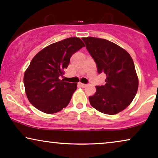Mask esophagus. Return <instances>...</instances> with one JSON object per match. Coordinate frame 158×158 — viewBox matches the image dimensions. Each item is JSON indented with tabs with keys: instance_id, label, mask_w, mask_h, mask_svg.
<instances>
[{
	"instance_id": "34e87169",
	"label": "esophagus",
	"mask_w": 158,
	"mask_h": 158,
	"mask_svg": "<svg viewBox=\"0 0 158 158\" xmlns=\"http://www.w3.org/2000/svg\"><path fill=\"white\" fill-rule=\"evenodd\" d=\"M79 85L80 86V87H85L86 86H87V85H85V84H82V83H79Z\"/></svg>"
}]
</instances>
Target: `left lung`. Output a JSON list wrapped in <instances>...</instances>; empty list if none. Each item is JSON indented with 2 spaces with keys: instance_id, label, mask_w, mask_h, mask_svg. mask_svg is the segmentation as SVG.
Wrapping results in <instances>:
<instances>
[{
  "instance_id": "1",
  "label": "left lung",
  "mask_w": 158,
  "mask_h": 158,
  "mask_svg": "<svg viewBox=\"0 0 158 158\" xmlns=\"http://www.w3.org/2000/svg\"><path fill=\"white\" fill-rule=\"evenodd\" d=\"M97 65L98 73H105L106 85L96 86L89 97L92 106L106 114H116L127 108L136 95L139 79L130 54L116 44L95 37L82 38Z\"/></svg>"
}]
</instances>
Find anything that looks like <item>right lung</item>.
Listing matches in <instances>:
<instances>
[{
  "instance_id": "add662e5",
  "label": "right lung",
  "mask_w": 158,
  "mask_h": 158,
  "mask_svg": "<svg viewBox=\"0 0 158 158\" xmlns=\"http://www.w3.org/2000/svg\"><path fill=\"white\" fill-rule=\"evenodd\" d=\"M85 47L79 38L71 37L44 48L34 56L24 74L27 99L33 106L46 114L57 113L69 104L77 84L60 79L70 58Z\"/></svg>"
}]
</instances>
